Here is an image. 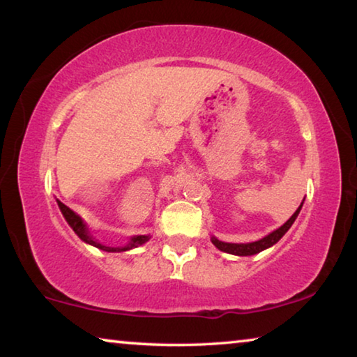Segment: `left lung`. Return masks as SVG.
Returning <instances> with one entry per match:
<instances>
[{"instance_id": "obj_1", "label": "left lung", "mask_w": 357, "mask_h": 357, "mask_svg": "<svg viewBox=\"0 0 357 357\" xmlns=\"http://www.w3.org/2000/svg\"><path fill=\"white\" fill-rule=\"evenodd\" d=\"M302 204H304V202L301 203V206L296 209V213L289 217V219L283 223V225L280 228L274 229L273 233H269L268 236L261 238L259 241H255V243H247V244H231V243H223V241H219L217 238H211V241H213V244L217 247V249L222 250V252H227V253H231V255H238V257H250V255H255V253H259L263 252L266 249H269V247H273L275 243H279V241L282 239L283 234H285L289 227L293 225L296 217L299 215L301 213V208Z\"/></svg>"}]
</instances>
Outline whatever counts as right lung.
<instances>
[{
    "mask_svg": "<svg viewBox=\"0 0 357 357\" xmlns=\"http://www.w3.org/2000/svg\"><path fill=\"white\" fill-rule=\"evenodd\" d=\"M56 202H58V206H59V209H61V213H63V215H64L66 222H68L69 225H70V228L74 229L77 236L80 238V239L83 241V243H86V244H89V245L98 247V249H100V250H105V252H126V250L135 249V247L142 245V244L146 243V241H149V236H146V234H140V236H134V238H130L129 244H126V245H123V247H108V245L100 244V243H98V241H96V239L93 238V234L88 231L86 223H84V222L82 220V217H80V215L75 214L74 211H72L70 208L66 206L64 203H61L59 200H56Z\"/></svg>",
    "mask_w": 357,
    "mask_h": 357,
    "instance_id": "1",
    "label": "right lung"
}]
</instances>
